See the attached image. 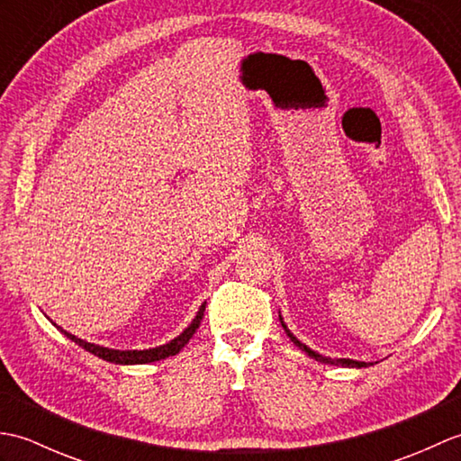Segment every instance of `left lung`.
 Returning a JSON list of instances; mask_svg holds the SVG:
<instances>
[{"label":"left lung","mask_w":461,"mask_h":461,"mask_svg":"<svg viewBox=\"0 0 461 461\" xmlns=\"http://www.w3.org/2000/svg\"><path fill=\"white\" fill-rule=\"evenodd\" d=\"M279 321H281V327L285 329L287 337L293 340V345H297L301 350H305L311 358H315V360H319V362H325V365H340V366H348V368H362V366H366V362H358V360H352V358H335V360H332V358H327V357L319 355V352L311 350L307 345H303V342H301L295 335H293V332L287 329L285 322H283V317H281V315H279Z\"/></svg>","instance_id":"left-lung-1"}]
</instances>
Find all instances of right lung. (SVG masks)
Listing matches in <instances>:
<instances>
[{
	"instance_id": "right-lung-1",
	"label": "right lung",
	"mask_w": 461,
	"mask_h": 461,
	"mask_svg": "<svg viewBox=\"0 0 461 461\" xmlns=\"http://www.w3.org/2000/svg\"><path fill=\"white\" fill-rule=\"evenodd\" d=\"M203 311H205V303L200 307V311L195 312L194 321L190 322L188 327H185L178 337L172 339L170 342H166V345L162 347H156V348H146V350H116V348H106V347H101V345H93V342H86L79 337L71 335V332L63 330L61 327H57L59 330L63 332V335L67 339H71L75 345L83 347L85 350H89L91 355L99 357L106 362H114V365H149V362H156V360H162V358H168V357H174L178 355V352L188 345V340L194 337V332L198 330L200 322H202V317H203Z\"/></svg>"
}]
</instances>
